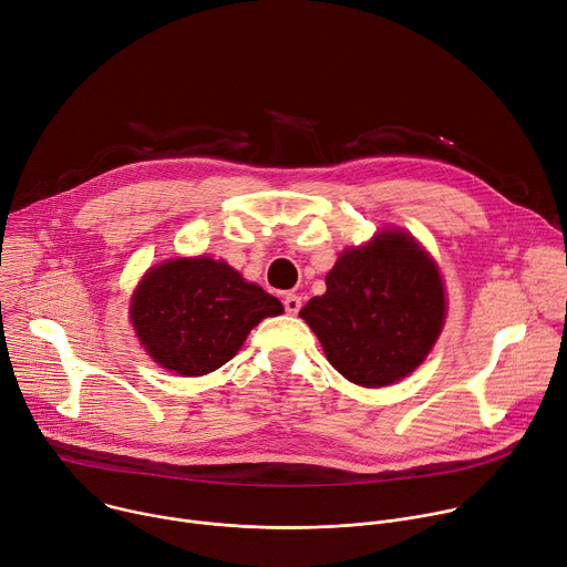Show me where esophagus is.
Returning <instances> with one entry per match:
<instances>
[{
	"instance_id": "1",
	"label": "esophagus",
	"mask_w": 567,
	"mask_h": 567,
	"mask_svg": "<svg viewBox=\"0 0 567 567\" xmlns=\"http://www.w3.org/2000/svg\"><path fill=\"white\" fill-rule=\"evenodd\" d=\"M282 305H285V311H287V313H298V309H300V296L287 293L285 300H282Z\"/></svg>"
}]
</instances>
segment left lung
I'll use <instances>...</instances> for the list:
<instances>
[{
    "label": "left lung",
    "instance_id": "1",
    "mask_svg": "<svg viewBox=\"0 0 567 567\" xmlns=\"http://www.w3.org/2000/svg\"><path fill=\"white\" fill-rule=\"evenodd\" d=\"M300 318L328 361L363 388L409 377L435 346L444 318V282L420 241L396 228L341 254Z\"/></svg>",
    "mask_w": 567,
    "mask_h": 567
}]
</instances>
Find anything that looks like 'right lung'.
Instances as JSON below:
<instances>
[{"label":"right lung","mask_w":567,"mask_h":567,"mask_svg":"<svg viewBox=\"0 0 567 567\" xmlns=\"http://www.w3.org/2000/svg\"><path fill=\"white\" fill-rule=\"evenodd\" d=\"M282 313L276 296L247 282L224 260L175 258L138 282L130 320L145 352L171 372L202 377L230 361L267 316Z\"/></svg>","instance_id":"add662e5"}]
</instances>
